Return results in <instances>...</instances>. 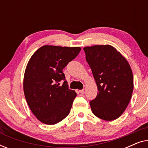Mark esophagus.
<instances>
[{
    "mask_svg": "<svg viewBox=\"0 0 148 148\" xmlns=\"http://www.w3.org/2000/svg\"><path fill=\"white\" fill-rule=\"evenodd\" d=\"M79 93H81V94H84V92H85V90H84V89H83V90H79Z\"/></svg>",
    "mask_w": 148,
    "mask_h": 148,
    "instance_id": "esophagus-1",
    "label": "esophagus"
}]
</instances>
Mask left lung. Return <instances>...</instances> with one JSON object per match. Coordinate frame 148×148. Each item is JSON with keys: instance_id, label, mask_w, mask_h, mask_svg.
Returning a JSON list of instances; mask_svg holds the SVG:
<instances>
[{"instance_id": "left-lung-1", "label": "left lung", "mask_w": 148, "mask_h": 148, "mask_svg": "<svg viewBox=\"0 0 148 148\" xmlns=\"http://www.w3.org/2000/svg\"><path fill=\"white\" fill-rule=\"evenodd\" d=\"M86 60L98 87L90 102L92 112L105 121L118 119L128 106L133 90V77L129 62L114 47H85Z\"/></svg>"}]
</instances>
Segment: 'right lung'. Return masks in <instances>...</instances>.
Returning a JSON list of instances; mask_svg holds the SVG:
<instances>
[{"instance_id":"obj_1","label":"right lung","mask_w":148,"mask_h":148,"mask_svg":"<svg viewBox=\"0 0 148 148\" xmlns=\"http://www.w3.org/2000/svg\"><path fill=\"white\" fill-rule=\"evenodd\" d=\"M80 50V47L43 46L28 62L24 94L32 112L44 124H56L69 114L77 94L69 89L62 69Z\"/></svg>"}]
</instances>
